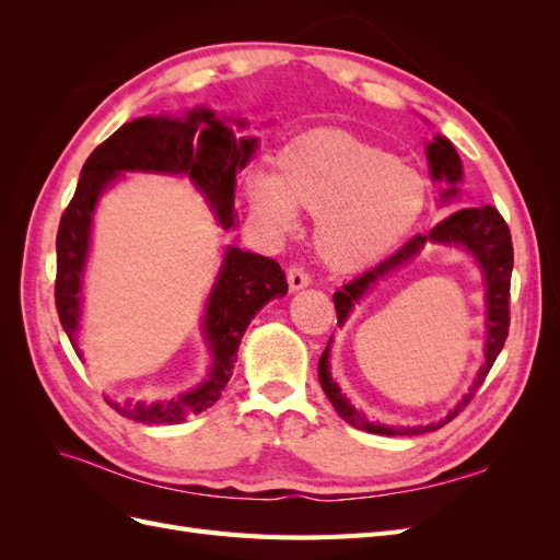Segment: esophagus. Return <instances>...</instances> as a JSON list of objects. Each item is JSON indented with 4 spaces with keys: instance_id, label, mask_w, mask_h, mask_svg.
Returning a JSON list of instances; mask_svg holds the SVG:
<instances>
[{
    "instance_id": "34e87169",
    "label": "esophagus",
    "mask_w": 560,
    "mask_h": 560,
    "mask_svg": "<svg viewBox=\"0 0 560 560\" xmlns=\"http://www.w3.org/2000/svg\"><path fill=\"white\" fill-rule=\"evenodd\" d=\"M287 282H290V292H299L311 284V276L301 266H290V270H287Z\"/></svg>"
}]
</instances>
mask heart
<instances>
[{
	"instance_id": "heart-1",
	"label": "heart",
	"mask_w": 560,
	"mask_h": 560,
	"mask_svg": "<svg viewBox=\"0 0 560 560\" xmlns=\"http://www.w3.org/2000/svg\"><path fill=\"white\" fill-rule=\"evenodd\" d=\"M247 202L276 231L294 226V208L315 214L322 259L354 270L411 233L425 208V182L350 132L313 130L278 151L276 175H249Z\"/></svg>"
}]
</instances>
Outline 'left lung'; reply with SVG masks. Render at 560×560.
Wrapping results in <instances>:
<instances>
[{"mask_svg": "<svg viewBox=\"0 0 560 560\" xmlns=\"http://www.w3.org/2000/svg\"><path fill=\"white\" fill-rule=\"evenodd\" d=\"M428 161H430L432 179L436 182L444 179L448 184V189L442 194V198L444 200L453 198L457 194V182L463 179V163H460V156H457L455 147L444 138V135H436V138L428 144ZM430 243L465 247L481 268L483 282H486V329H488L486 362L481 364L477 381H474L469 393L457 401V406L453 411H448L446 418L432 422V425L387 428V425H381V422L366 420V416L354 409V406L341 395V387L336 385V381L329 374V343H327L317 364L319 385L325 389V395L329 397L336 413L346 422H350L352 428L366 430L371 434H385V436H411V434H422V432H432L436 428H444L446 422H451L465 409L469 399L474 397V393L481 387L490 366H493V362L498 360V354L506 341V334H510V282H512V268H514V247H512L510 226H506L502 214L493 206L463 208L448 214L430 233L413 235L409 243L401 245L393 254V257H387L378 266L369 268L366 273L343 284V290L334 294L338 327L343 325L350 311L354 308V303H360V299L371 290V287L397 273V270L404 268L406 264H411L420 254V249Z\"/></svg>", "mask_w": 560, "mask_h": 560, "instance_id": "8db88e82", "label": "left lung"}]
</instances>
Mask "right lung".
Returning <instances> with one entry per match:
<instances>
[{
    "instance_id": "obj_1",
    "label": "right lung",
    "mask_w": 560,
    "mask_h": 560,
    "mask_svg": "<svg viewBox=\"0 0 560 560\" xmlns=\"http://www.w3.org/2000/svg\"><path fill=\"white\" fill-rule=\"evenodd\" d=\"M245 128V121H233ZM257 151V138L235 135L233 128L212 109L198 107L184 116H140L124 124L100 144L81 167L74 198L65 208L58 226L56 252V308L65 334L79 331L81 282L91 247V224L97 198L121 173H165L186 175L212 206L217 222L224 229L235 224V173L243 171ZM287 294L284 270L261 254L226 247L224 264L210 292L202 334L212 352L208 378L189 393L171 401H124L107 399L114 409L147 425H175L186 416H196L222 397L238 362L241 338L270 299Z\"/></svg>"
}]
</instances>
